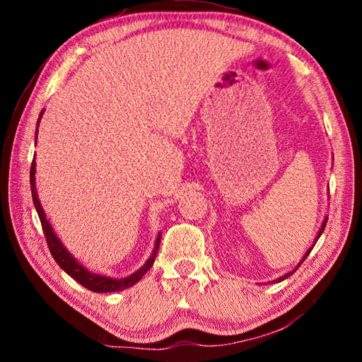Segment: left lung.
Instances as JSON below:
<instances>
[{"mask_svg":"<svg viewBox=\"0 0 362 362\" xmlns=\"http://www.w3.org/2000/svg\"><path fill=\"white\" fill-rule=\"evenodd\" d=\"M326 222H327V217H326V218H324V222H322V225H321V228H320V231H317V236H316V240L313 241V246H311V247H310L308 250H306V254H305V255L302 257V260H300V262H298V265H297V268H298L300 265H302V263H303V260H305V259H306V257H308V254L311 252V249H313V247H315V244H316V241H317V240H320V236L322 235V231H324V228H326ZM297 268H296V269H297ZM296 269H292V272H289V273H286V274H284V276H281V278H278L276 281H272V283H281V281H284L286 278H289V276H291V274H292L293 272H296Z\"/></svg>","mask_w":362,"mask_h":362,"instance_id":"left-lung-1","label":"left lung"}]
</instances>
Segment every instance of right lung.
Masks as SVG:
<instances>
[{
    "instance_id": "add662e5",
    "label": "right lung",
    "mask_w": 362,
    "mask_h": 362,
    "mask_svg": "<svg viewBox=\"0 0 362 362\" xmlns=\"http://www.w3.org/2000/svg\"><path fill=\"white\" fill-rule=\"evenodd\" d=\"M42 116V112L40 113V118H38V126H40V119ZM38 132V131H36ZM35 173H36V163L33 159L32 163V168H30V187H32V196H33V204L36 207V212H38V217H40V222L42 226V231H45V236H46V243L49 246V250H51V254L54 257V260L57 262V265L64 269L66 274H70V276L78 281L79 284L86 289L93 291V292H99V293H107V292H118V291H124V289H129L136 283H139L140 279H142L144 274L148 272L151 268L153 262H155V257L158 254V249H159V243H161V233H158L156 236V241H155V247H153V252L150 255V259L144 263V267H140L136 273H132L131 276H126L122 279H115V278H110V276H102V274H97L89 272L88 268L84 265H81L75 257H73L69 249H66L62 241L59 240L56 233H54L51 223H49V220L46 218V214L42 211L41 203H40V198H38V193H36V187H35Z\"/></svg>"
}]
</instances>
